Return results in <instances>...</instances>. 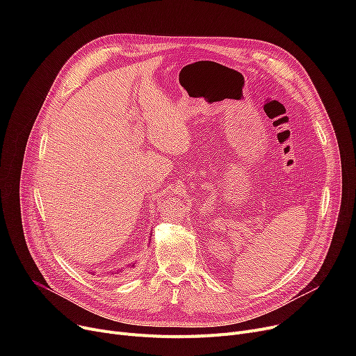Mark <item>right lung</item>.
<instances>
[{"mask_svg":"<svg viewBox=\"0 0 356 356\" xmlns=\"http://www.w3.org/2000/svg\"><path fill=\"white\" fill-rule=\"evenodd\" d=\"M133 267H134V266H133ZM120 273H121V271H120ZM112 274H114V273H112ZM117 274H118V273H117Z\"/></svg>","mask_w":356,"mask_h":356,"instance_id":"obj_1","label":"right lung"}]
</instances>
